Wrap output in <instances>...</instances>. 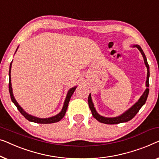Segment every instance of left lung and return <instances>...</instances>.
<instances>
[{
  "instance_id": "left-lung-1",
  "label": "left lung",
  "mask_w": 159,
  "mask_h": 159,
  "mask_svg": "<svg viewBox=\"0 0 159 159\" xmlns=\"http://www.w3.org/2000/svg\"><path fill=\"white\" fill-rule=\"evenodd\" d=\"M132 47H136L141 52L143 58L145 65L147 67V77H146V90L144 91V93H143V95L141 96V98H139V100L137 101L135 103L133 106H131L129 109L126 110L125 112H124L123 114H121L120 116H117V117H113V118H107V117H104L100 116V114H98V112H97V110L95 107V105L93 104V100H92L91 98V94H89L88 97V104L89 109H90L92 114H93V116L97 120L102 123L105 124H110V125H112V124H118L120 123H125V122H128L131 119L134 118L135 115H136L138 112H139V110L142 107L143 105L145 103H146V101L147 100V98H148V93H149V77H150V72H149V65L148 64V61H147V59L146 55H145L143 51L141 49V47H140L139 45L138 44H134L133 45Z\"/></svg>"
}]
</instances>
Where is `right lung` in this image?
<instances>
[{"label":"right lung","mask_w":159,"mask_h":159,"mask_svg":"<svg viewBox=\"0 0 159 159\" xmlns=\"http://www.w3.org/2000/svg\"><path fill=\"white\" fill-rule=\"evenodd\" d=\"M18 49V47H17V49ZM17 49L16 50V52H17ZM15 52V54H16ZM12 62L13 61H11L10 64V68H9V84H8V88H9V93H10V95H11V98L12 102L14 103V105L16 106L18 108V110H19V112L21 113L23 116L25 117V118H26L28 120L31 121V122H34V123H41V124H48V123H57V122H59V120H61V119L64 118V115H65L66 110H67L68 107V105H69V102H70L71 97H72V94L74 93L75 90L76 89V87H72L69 89L67 92V94H66L65 100H64L62 109H61V112L58 113L56 116L50 117V118H37V117L33 116L31 115H29V113L25 111V110L23 109V108L20 106L19 104L17 102V101L16 100V99L13 96V89H12V85H11V65H12Z\"/></svg>","instance_id":"obj_1"}]
</instances>
